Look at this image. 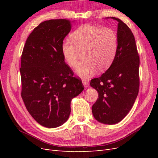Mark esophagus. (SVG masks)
<instances>
[{"label":"esophagus","instance_id":"obj_1","mask_svg":"<svg viewBox=\"0 0 158 158\" xmlns=\"http://www.w3.org/2000/svg\"><path fill=\"white\" fill-rule=\"evenodd\" d=\"M82 84L85 87H88L89 85V80L86 79H83L82 80Z\"/></svg>","mask_w":158,"mask_h":158}]
</instances>
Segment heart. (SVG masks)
<instances>
[{
    "label": "heart",
    "mask_w": 158,
    "mask_h": 158,
    "mask_svg": "<svg viewBox=\"0 0 158 158\" xmlns=\"http://www.w3.org/2000/svg\"><path fill=\"white\" fill-rule=\"evenodd\" d=\"M72 40H64L61 51L65 61L75 67L80 60L81 52H84L85 61L76 69L82 78H88L100 70L108 69L113 62L118 48L117 33L110 27L85 23L80 26L71 34Z\"/></svg>",
    "instance_id": "b5f03b06"
}]
</instances>
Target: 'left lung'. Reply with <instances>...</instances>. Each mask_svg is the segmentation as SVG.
<instances>
[{"mask_svg":"<svg viewBox=\"0 0 158 158\" xmlns=\"http://www.w3.org/2000/svg\"><path fill=\"white\" fill-rule=\"evenodd\" d=\"M118 23V48L109 69L99 78L91 80L99 98L92 106L94 118L100 123L113 125L130 111L139 91L140 57L135 38L121 20L111 17Z\"/></svg>","mask_w":158,"mask_h":158,"instance_id":"left-lung-1","label":"left lung"}]
</instances>
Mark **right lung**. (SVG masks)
I'll list each match as a JSON object with an SVG mask.
<instances>
[{"label":"right lung","mask_w":158,"mask_h":158,"mask_svg":"<svg viewBox=\"0 0 158 158\" xmlns=\"http://www.w3.org/2000/svg\"><path fill=\"white\" fill-rule=\"evenodd\" d=\"M71 27L66 19L43 22L27 37L22 51L21 96L31 117L47 128L68 120L72 99L84 89L62 54V44Z\"/></svg>","instance_id":"right-lung-1"}]
</instances>
